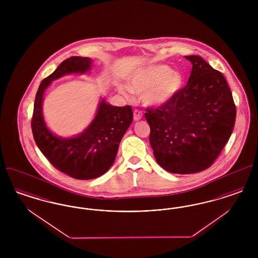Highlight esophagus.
Wrapping results in <instances>:
<instances>
[{
    "instance_id": "obj_1",
    "label": "esophagus",
    "mask_w": 258,
    "mask_h": 258,
    "mask_svg": "<svg viewBox=\"0 0 258 258\" xmlns=\"http://www.w3.org/2000/svg\"><path fill=\"white\" fill-rule=\"evenodd\" d=\"M142 116H143V115H142V112L135 109V112H134V120H135V122L141 120V119H142Z\"/></svg>"
}]
</instances>
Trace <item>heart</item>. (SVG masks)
I'll list each match as a JSON object with an SVG mask.
<instances>
[{
  "label": "heart",
  "instance_id": "1",
  "mask_svg": "<svg viewBox=\"0 0 258 258\" xmlns=\"http://www.w3.org/2000/svg\"><path fill=\"white\" fill-rule=\"evenodd\" d=\"M184 83L183 75L172 72L165 64H153L138 70L132 75L128 87L121 85L120 92L130 97L131 92L141 96L148 106L159 107L166 104L180 92Z\"/></svg>",
  "mask_w": 258,
  "mask_h": 258
}]
</instances>
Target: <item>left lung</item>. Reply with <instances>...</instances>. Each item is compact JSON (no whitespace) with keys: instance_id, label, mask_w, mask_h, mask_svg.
I'll list each match as a JSON object with an SVG mask.
<instances>
[{"instance_id":"obj_1","label":"left lung","mask_w":258,"mask_h":258,"mask_svg":"<svg viewBox=\"0 0 258 258\" xmlns=\"http://www.w3.org/2000/svg\"><path fill=\"white\" fill-rule=\"evenodd\" d=\"M188 82L164 105L147 108L150 144L166 171L191 174L209 168L233 131L236 106L224 76L197 55Z\"/></svg>"}]
</instances>
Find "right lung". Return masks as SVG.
Segmentation results:
<instances>
[{
  "label": "right lung",
  "instance_id": "add662e5",
  "mask_svg": "<svg viewBox=\"0 0 258 258\" xmlns=\"http://www.w3.org/2000/svg\"><path fill=\"white\" fill-rule=\"evenodd\" d=\"M92 62L86 57H71L43 79L36 95L32 118V132L38 149L54 167L78 180L95 179L109 170L134 118L130 105L113 106L102 99L94 120L80 135L64 138L50 132L42 115L45 90L53 80L66 74H86Z\"/></svg>",
  "mask_w": 258,
  "mask_h": 258
}]
</instances>
